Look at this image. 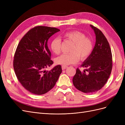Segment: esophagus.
<instances>
[{
	"mask_svg": "<svg viewBox=\"0 0 125 125\" xmlns=\"http://www.w3.org/2000/svg\"><path fill=\"white\" fill-rule=\"evenodd\" d=\"M68 68V67L66 66H62V70H65L66 68Z\"/></svg>",
	"mask_w": 125,
	"mask_h": 125,
	"instance_id": "34e87169",
	"label": "esophagus"
}]
</instances>
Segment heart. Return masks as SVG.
Instances as JSON below:
<instances>
[{"label":"heart","instance_id":"1","mask_svg":"<svg viewBox=\"0 0 125 125\" xmlns=\"http://www.w3.org/2000/svg\"><path fill=\"white\" fill-rule=\"evenodd\" d=\"M64 37L73 43L70 49V53L63 54L55 59V62L62 66L76 63L80 60H84L91 54L93 45L92 41L86 37L83 33L79 31L68 32ZM62 41L58 37L54 39L51 43V48L55 54L58 55L61 52Z\"/></svg>","mask_w":125,"mask_h":125}]
</instances>
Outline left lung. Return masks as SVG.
<instances>
[{
    "label": "left lung",
    "mask_w": 125,
    "mask_h": 125,
    "mask_svg": "<svg viewBox=\"0 0 125 125\" xmlns=\"http://www.w3.org/2000/svg\"><path fill=\"white\" fill-rule=\"evenodd\" d=\"M90 26L96 36L95 46L81 66L86 69L81 71L77 68L73 79L75 88L86 93H93L103 88L112 69V55L108 42L99 29Z\"/></svg>",
    "instance_id": "1"
}]
</instances>
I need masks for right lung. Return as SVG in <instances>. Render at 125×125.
<instances>
[{"instance_id":"1","label":"right lung","mask_w":125,"mask_h":125,"mask_svg":"<svg viewBox=\"0 0 125 125\" xmlns=\"http://www.w3.org/2000/svg\"><path fill=\"white\" fill-rule=\"evenodd\" d=\"M59 31L55 28L35 26L25 34L18 45L13 60L15 73L24 89L33 94L42 95L48 92L62 73L60 65L50 71L45 70L53 64L47 41Z\"/></svg>"}]
</instances>
